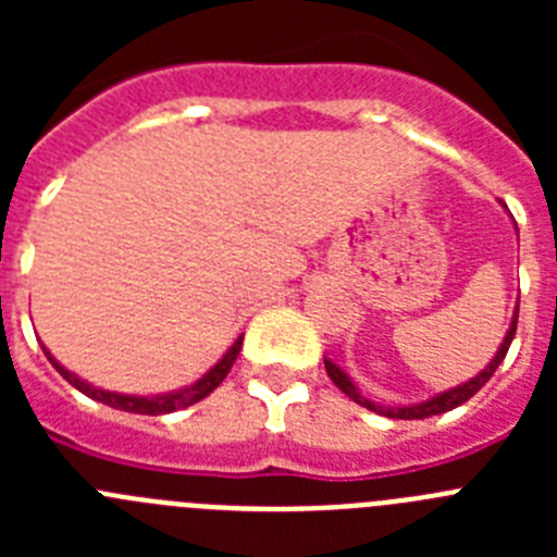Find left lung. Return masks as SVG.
I'll return each instance as SVG.
<instances>
[{
  "label": "left lung",
  "mask_w": 557,
  "mask_h": 557,
  "mask_svg": "<svg viewBox=\"0 0 557 557\" xmlns=\"http://www.w3.org/2000/svg\"><path fill=\"white\" fill-rule=\"evenodd\" d=\"M516 321H519V307L513 309V321H510V329H508V334H505V339H502V346L496 348L494 359H491L488 366L482 368L476 376H471L469 382H462V385H457V387H449V391H444V393H435V396H430L426 401H416V405H379V401H371V398L359 393V387L354 385L351 376H348L343 368L334 366L332 359H326V357H323V362H326V373H329V379H332L334 385L346 393L348 398H354L359 407H366V410L379 412V416H385V418H401V421L441 416V412H449V410H455V407H460L462 401H469V398L474 396V393L480 391V387L485 385L491 376H494V371L499 368V362L505 359V354H508L510 343H513Z\"/></svg>",
  "instance_id": "left-lung-1"
}]
</instances>
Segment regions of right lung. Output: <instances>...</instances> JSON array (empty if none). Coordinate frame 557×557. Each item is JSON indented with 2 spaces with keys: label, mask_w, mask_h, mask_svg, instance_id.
I'll list each match as a JSON object with an SVG mask.
<instances>
[{
  "label": "right lung",
  "mask_w": 557,
  "mask_h": 557,
  "mask_svg": "<svg viewBox=\"0 0 557 557\" xmlns=\"http://www.w3.org/2000/svg\"><path fill=\"white\" fill-rule=\"evenodd\" d=\"M239 351H243V337H236L234 346L223 354V359H218V366H211L209 371L198 379V382H191V385L181 387V391L156 393V396H133V393H113V391H102V387L88 385L86 379H81L77 373L66 371V368H63L61 362H58V359L47 351V346H44V354H47V359L52 362V368H55V371L66 379L69 385L77 387L81 393H86L88 398L100 401V405L113 407V410L139 412V416H166V412H175V410H184V407L198 405L200 398L209 396V393L214 391V387H218L225 376H228L231 366L236 362Z\"/></svg>",
  "instance_id": "right-lung-1"
}]
</instances>
